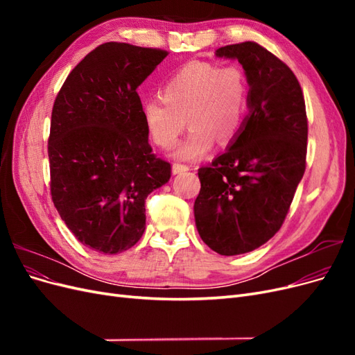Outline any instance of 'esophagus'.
I'll return each instance as SVG.
<instances>
[{
  "label": "esophagus",
  "mask_w": 355,
  "mask_h": 355,
  "mask_svg": "<svg viewBox=\"0 0 355 355\" xmlns=\"http://www.w3.org/2000/svg\"><path fill=\"white\" fill-rule=\"evenodd\" d=\"M189 167L185 166V164H179V163H175L173 166H171V171H173V175H179V173H185V171H188Z\"/></svg>",
  "instance_id": "obj_1"
}]
</instances>
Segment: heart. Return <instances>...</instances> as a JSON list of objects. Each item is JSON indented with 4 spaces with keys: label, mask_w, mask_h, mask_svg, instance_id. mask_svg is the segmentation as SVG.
<instances>
[{
    "label": "heart",
    "mask_w": 355,
    "mask_h": 355,
    "mask_svg": "<svg viewBox=\"0 0 355 355\" xmlns=\"http://www.w3.org/2000/svg\"><path fill=\"white\" fill-rule=\"evenodd\" d=\"M249 110V84L240 67H220L213 62H191L161 87V99L142 106L146 130L155 145L168 149L187 123L191 125L175 151L182 159L207 154L214 139L231 144L241 132Z\"/></svg>",
    "instance_id": "heart-1"
}]
</instances>
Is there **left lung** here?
Returning a JSON list of instances; mask_svg holds the SVG:
<instances>
[{"label":"left lung","mask_w":355,"mask_h":355,"mask_svg":"<svg viewBox=\"0 0 355 355\" xmlns=\"http://www.w3.org/2000/svg\"><path fill=\"white\" fill-rule=\"evenodd\" d=\"M214 55L241 63L249 114L225 153L198 168L194 216L201 240L234 256L257 249L282 228L305 173L308 121L297 78L272 53L245 41Z\"/></svg>","instance_id":"left-lung-1"}]
</instances>
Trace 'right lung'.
<instances>
[{
	"label": "right lung",
	"instance_id": "right-lung-1",
	"mask_svg": "<svg viewBox=\"0 0 355 355\" xmlns=\"http://www.w3.org/2000/svg\"><path fill=\"white\" fill-rule=\"evenodd\" d=\"M166 56L105 42L71 71L53 105L51 198L75 239L99 253L141 240L145 200L170 179V164L148 142L136 92Z\"/></svg>",
	"mask_w": 355,
	"mask_h": 355
}]
</instances>
